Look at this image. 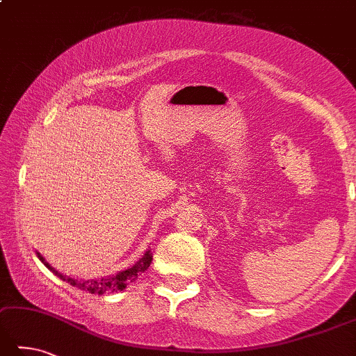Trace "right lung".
<instances>
[{
    "label": "right lung",
    "mask_w": 356,
    "mask_h": 356,
    "mask_svg": "<svg viewBox=\"0 0 356 356\" xmlns=\"http://www.w3.org/2000/svg\"><path fill=\"white\" fill-rule=\"evenodd\" d=\"M37 256L46 265V268H49L52 273H56L60 279L66 280V282L71 284L72 286L80 288V290L88 291L91 294H99V296H100V294H105V293L122 291V290H125L127 286L131 285L133 282H136L140 274H143L147 270V268L150 266L152 259H153V254L150 251H147L143 256V259H139L131 268H127V270L120 271L118 274H111V276L100 277V279L77 280V279H71L68 276H63V274H60L58 271L54 270V268L48 264V261L44 260V257L40 252H37Z\"/></svg>",
    "instance_id": "obj_1"
}]
</instances>
